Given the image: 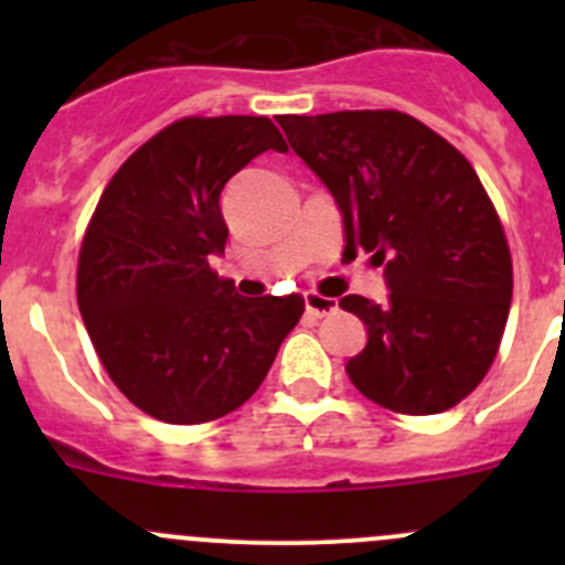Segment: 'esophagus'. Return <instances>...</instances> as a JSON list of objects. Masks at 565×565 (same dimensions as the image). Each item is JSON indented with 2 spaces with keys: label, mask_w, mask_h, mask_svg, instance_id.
<instances>
[{
  "label": "esophagus",
  "mask_w": 565,
  "mask_h": 565,
  "mask_svg": "<svg viewBox=\"0 0 565 565\" xmlns=\"http://www.w3.org/2000/svg\"><path fill=\"white\" fill-rule=\"evenodd\" d=\"M303 300H306V311H309L311 317H328L339 309V306H335V300L322 298V295H317V292H306Z\"/></svg>",
  "instance_id": "esophagus-1"
}]
</instances>
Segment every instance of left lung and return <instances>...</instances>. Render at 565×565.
I'll list each match as a JSON object with an SVG mask.
<instances>
[{
  "label": "left lung",
  "instance_id": "8db88e82",
  "mask_svg": "<svg viewBox=\"0 0 565 565\" xmlns=\"http://www.w3.org/2000/svg\"><path fill=\"white\" fill-rule=\"evenodd\" d=\"M344 221V254L385 265V303L339 300L369 341L347 361L352 385L380 407L446 413L492 366L514 270L498 213L454 145L402 111L278 119Z\"/></svg>",
  "mask_w": 565,
  "mask_h": 565
}]
</instances>
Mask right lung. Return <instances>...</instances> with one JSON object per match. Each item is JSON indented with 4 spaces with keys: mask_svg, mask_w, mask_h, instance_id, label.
Instances as JSON below:
<instances>
[{
    "mask_svg": "<svg viewBox=\"0 0 565 565\" xmlns=\"http://www.w3.org/2000/svg\"><path fill=\"white\" fill-rule=\"evenodd\" d=\"M265 150L267 117H185L111 177L78 254V311L108 377L147 415L204 424L254 396L298 324L300 295L243 298L224 254L221 191Z\"/></svg>",
    "mask_w": 565,
    "mask_h": 565,
    "instance_id": "1",
    "label": "right lung"
}]
</instances>
